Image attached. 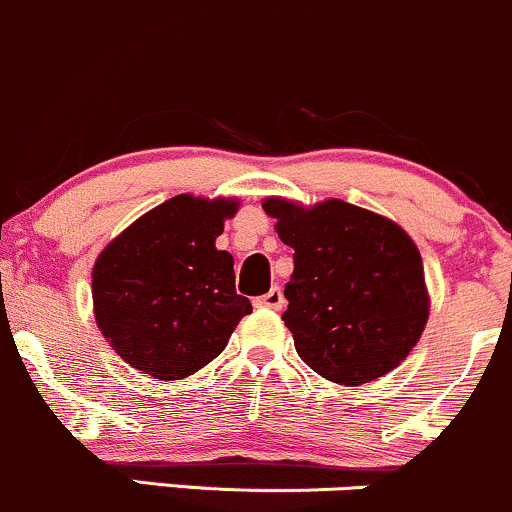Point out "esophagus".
Returning a JSON list of instances; mask_svg holds the SVG:
<instances>
[{"instance_id":"34e87169","label":"esophagus","mask_w":512,"mask_h":512,"mask_svg":"<svg viewBox=\"0 0 512 512\" xmlns=\"http://www.w3.org/2000/svg\"><path fill=\"white\" fill-rule=\"evenodd\" d=\"M256 307H268V310H280V307L285 305V298H283V290L278 288V285H273L271 290H268L266 295H261V298H256Z\"/></svg>"}]
</instances>
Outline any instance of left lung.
<instances>
[{
  "mask_svg": "<svg viewBox=\"0 0 512 512\" xmlns=\"http://www.w3.org/2000/svg\"><path fill=\"white\" fill-rule=\"evenodd\" d=\"M263 210L295 251L283 322L300 359L339 386H364L403 364L430 317L410 234L334 197L312 207L266 197Z\"/></svg>",
  "mask_w": 512,
  "mask_h": 512,
  "instance_id": "obj_1",
  "label": "left lung"
}]
</instances>
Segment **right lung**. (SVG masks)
Wrapping results in <instances>:
<instances>
[{
    "label": "right lung",
    "mask_w": 512,
    "mask_h": 512,
    "mask_svg": "<svg viewBox=\"0 0 512 512\" xmlns=\"http://www.w3.org/2000/svg\"><path fill=\"white\" fill-rule=\"evenodd\" d=\"M236 197L175 195L114 236L92 268L102 337L136 371L188 378L219 356L251 302L236 295L234 258L214 246Z\"/></svg>",
    "instance_id": "obj_1"
}]
</instances>
